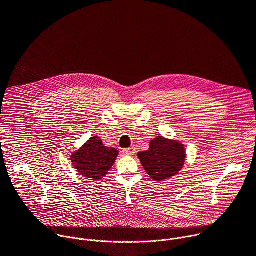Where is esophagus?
<instances>
[{"mask_svg": "<svg viewBox=\"0 0 256 256\" xmlns=\"http://www.w3.org/2000/svg\"><path fill=\"white\" fill-rule=\"evenodd\" d=\"M124 153L126 155H134L136 153V148L134 147H130V148H128V149H124Z\"/></svg>", "mask_w": 256, "mask_h": 256, "instance_id": "esophagus-1", "label": "esophagus"}]
</instances>
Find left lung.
<instances>
[{
  "label": "left lung",
  "mask_w": 256,
  "mask_h": 256,
  "mask_svg": "<svg viewBox=\"0 0 256 256\" xmlns=\"http://www.w3.org/2000/svg\"><path fill=\"white\" fill-rule=\"evenodd\" d=\"M138 156L150 177L161 181L181 170L186 160V151L181 144L158 136L150 142L148 151L140 152Z\"/></svg>",
  "instance_id": "1"
}]
</instances>
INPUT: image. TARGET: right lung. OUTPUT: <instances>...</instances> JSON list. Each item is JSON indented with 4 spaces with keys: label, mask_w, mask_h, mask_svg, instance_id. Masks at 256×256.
<instances>
[{
    "label": "right lung",
    "mask_w": 256,
    "mask_h": 256,
    "mask_svg": "<svg viewBox=\"0 0 256 256\" xmlns=\"http://www.w3.org/2000/svg\"><path fill=\"white\" fill-rule=\"evenodd\" d=\"M118 155L116 149L105 147L100 138L95 136L72 155V162L83 176L99 180L112 167Z\"/></svg>",
    "instance_id": "obj_1"
}]
</instances>
